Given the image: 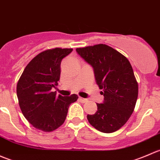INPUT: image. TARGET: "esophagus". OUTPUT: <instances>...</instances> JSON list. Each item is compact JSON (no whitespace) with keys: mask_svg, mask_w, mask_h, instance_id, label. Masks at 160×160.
<instances>
[{"mask_svg":"<svg viewBox=\"0 0 160 160\" xmlns=\"http://www.w3.org/2000/svg\"><path fill=\"white\" fill-rule=\"evenodd\" d=\"M79 100H80V102H82V103H85V102H87V101H88V99H86V98H79Z\"/></svg>","mask_w":160,"mask_h":160,"instance_id":"34e87169","label":"esophagus"}]
</instances>
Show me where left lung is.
Wrapping results in <instances>:
<instances>
[{"mask_svg": "<svg viewBox=\"0 0 160 160\" xmlns=\"http://www.w3.org/2000/svg\"><path fill=\"white\" fill-rule=\"evenodd\" d=\"M77 53L93 67L103 104L87 118L93 128L104 133L120 129L129 119L138 98V85L128 59L105 44L77 48Z\"/></svg>", "mask_w": 160, "mask_h": 160, "instance_id": "8db88e82", "label": "left lung"}]
</instances>
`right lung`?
Segmentation results:
<instances>
[{"label":"right lung","instance_id":"add662e5","mask_svg":"<svg viewBox=\"0 0 160 160\" xmlns=\"http://www.w3.org/2000/svg\"><path fill=\"white\" fill-rule=\"evenodd\" d=\"M72 49H47L28 62L17 83V96L21 111L33 127L43 132L57 129L64 123L70 104L77 94L56 96L51 91L60 78L61 61Z\"/></svg>","mask_w":160,"mask_h":160}]
</instances>
